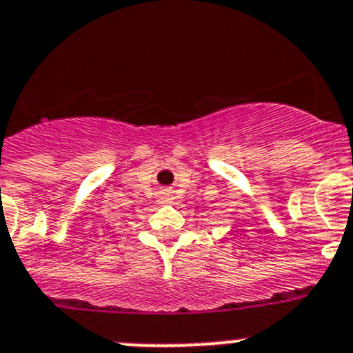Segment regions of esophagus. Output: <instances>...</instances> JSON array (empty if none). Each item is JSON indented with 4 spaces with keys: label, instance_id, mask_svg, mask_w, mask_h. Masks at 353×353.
<instances>
[{
    "label": "esophagus",
    "instance_id": "1",
    "mask_svg": "<svg viewBox=\"0 0 353 353\" xmlns=\"http://www.w3.org/2000/svg\"><path fill=\"white\" fill-rule=\"evenodd\" d=\"M157 199L160 203H172L174 202V190L172 188H161L157 193Z\"/></svg>",
    "mask_w": 353,
    "mask_h": 353
}]
</instances>
